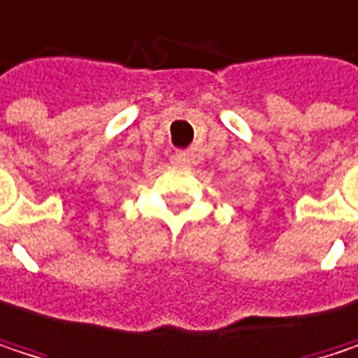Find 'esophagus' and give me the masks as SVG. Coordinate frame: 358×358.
Returning <instances> with one entry per match:
<instances>
[{"label":"esophagus","mask_w":358,"mask_h":358,"mask_svg":"<svg viewBox=\"0 0 358 358\" xmlns=\"http://www.w3.org/2000/svg\"><path fill=\"white\" fill-rule=\"evenodd\" d=\"M173 162L179 164V166H187L189 164V152H175Z\"/></svg>","instance_id":"obj_1"}]
</instances>
